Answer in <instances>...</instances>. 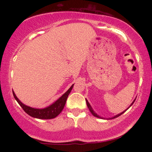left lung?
Masks as SVG:
<instances>
[{"label": "left lung", "mask_w": 152, "mask_h": 152, "mask_svg": "<svg viewBox=\"0 0 152 152\" xmlns=\"http://www.w3.org/2000/svg\"><path fill=\"white\" fill-rule=\"evenodd\" d=\"M134 102H135V100H134V102H132V104H131V106H132V104H134ZM86 104H87V106H88V109H89V110H90L91 113V114H93L94 116H96V117H98V118H102V117H100V116H98V115H97L96 114V113H95V112H94V111H93V109H92L91 106V105H90V104H89V103H88V101H87V100H86ZM123 111V112H122V113H121V114H119L116 115V116H114V117H113V118H115L118 117V116H120V115H121L122 114H124V112H125V111Z\"/></svg>", "instance_id": "obj_1"}]
</instances>
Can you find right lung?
<instances>
[{"label": "right lung", "mask_w": 152, "mask_h": 152, "mask_svg": "<svg viewBox=\"0 0 152 152\" xmlns=\"http://www.w3.org/2000/svg\"><path fill=\"white\" fill-rule=\"evenodd\" d=\"M74 84L71 86L67 91L66 92L64 95H62L61 97H60L58 100L55 103H53L52 105H50L48 107L45 108L43 109H34V108H31L30 106H27L22 104L18 99L17 98L14 92L13 91V96L17 102L18 103L19 105L22 107L23 111H25L26 114H28L29 116H32V117L41 118V119H50V118H53L56 117L58 115L60 114L62 111L63 109H64V106H65L66 100H67L68 96L69 95L70 92L72 90Z\"/></svg>", "instance_id": "obj_1"}]
</instances>
